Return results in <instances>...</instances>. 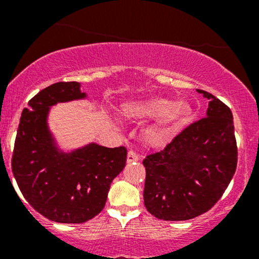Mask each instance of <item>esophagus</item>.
I'll list each match as a JSON object with an SVG mask.
<instances>
[{"label": "esophagus", "instance_id": "obj_1", "mask_svg": "<svg viewBox=\"0 0 259 259\" xmlns=\"http://www.w3.org/2000/svg\"><path fill=\"white\" fill-rule=\"evenodd\" d=\"M140 160V156L134 151H129L127 152V157H126V162L127 163H133V162H138Z\"/></svg>", "mask_w": 259, "mask_h": 259}]
</instances>
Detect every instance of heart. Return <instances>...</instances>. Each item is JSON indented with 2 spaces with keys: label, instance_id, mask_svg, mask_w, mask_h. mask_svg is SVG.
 <instances>
[{
  "label": "heart",
  "instance_id": "b5f03b06",
  "mask_svg": "<svg viewBox=\"0 0 259 259\" xmlns=\"http://www.w3.org/2000/svg\"><path fill=\"white\" fill-rule=\"evenodd\" d=\"M136 112L146 117H160L156 125L151 126L145 134V140L150 146H162L174 135L178 127L185 123L190 114L185 103H173L165 99H152L139 103Z\"/></svg>",
  "mask_w": 259,
  "mask_h": 259
}]
</instances>
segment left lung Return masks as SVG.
<instances>
[{
  "label": "left lung",
  "mask_w": 259,
  "mask_h": 259,
  "mask_svg": "<svg viewBox=\"0 0 259 259\" xmlns=\"http://www.w3.org/2000/svg\"><path fill=\"white\" fill-rule=\"evenodd\" d=\"M209 100L206 117L183 130L160 152L144 159V202L163 221H189L210 209L233 179L237 163L233 113L221 100Z\"/></svg>",
  "instance_id": "8db88e82"
}]
</instances>
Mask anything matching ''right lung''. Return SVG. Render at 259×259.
<instances>
[{
  "label": "right lung",
  "mask_w": 259,
  "mask_h": 259,
  "mask_svg": "<svg viewBox=\"0 0 259 259\" xmlns=\"http://www.w3.org/2000/svg\"><path fill=\"white\" fill-rule=\"evenodd\" d=\"M86 99L79 82H56L35 95L20 117L12 171L29 204L53 222L80 224L96 217L125 167V147L90 142L65 152L59 146L49 125L51 107Z\"/></svg>",
  "instance_id": "obj_1"
}]
</instances>
